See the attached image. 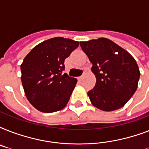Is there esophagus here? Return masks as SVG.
<instances>
[{
    "label": "esophagus",
    "instance_id": "34e87169",
    "mask_svg": "<svg viewBox=\"0 0 149 149\" xmlns=\"http://www.w3.org/2000/svg\"><path fill=\"white\" fill-rule=\"evenodd\" d=\"M84 75H85V73H84V74L82 75L81 77H79V79H83V78H84Z\"/></svg>",
    "mask_w": 149,
    "mask_h": 149
}]
</instances>
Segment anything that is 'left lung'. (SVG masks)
<instances>
[{"mask_svg": "<svg viewBox=\"0 0 149 149\" xmlns=\"http://www.w3.org/2000/svg\"><path fill=\"white\" fill-rule=\"evenodd\" d=\"M83 51L93 64L94 88L87 93L92 105L104 111L122 107L138 87L140 71L133 56L106 38L80 42Z\"/></svg>", "mask_w": 149, "mask_h": 149, "instance_id": "left-lung-1", "label": "left lung"}]
</instances>
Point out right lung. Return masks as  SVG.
Listing matches in <instances>:
<instances>
[{"label":"right lung","instance_id":"obj_1","mask_svg":"<svg viewBox=\"0 0 149 149\" xmlns=\"http://www.w3.org/2000/svg\"><path fill=\"white\" fill-rule=\"evenodd\" d=\"M79 42L56 37L32 49L21 65L24 94L38 111L52 113L66 106L77 79L62 74L64 61L79 46Z\"/></svg>","mask_w":149,"mask_h":149}]
</instances>
